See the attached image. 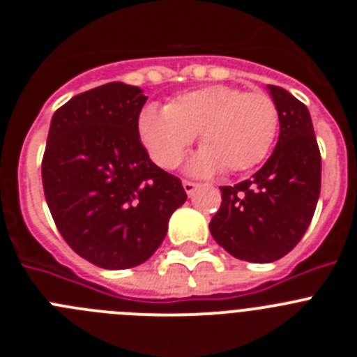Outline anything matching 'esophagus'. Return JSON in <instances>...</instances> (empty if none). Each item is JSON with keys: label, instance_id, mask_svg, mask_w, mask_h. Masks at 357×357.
<instances>
[{"label": "esophagus", "instance_id": "1", "mask_svg": "<svg viewBox=\"0 0 357 357\" xmlns=\"http://www.w3.org/2000/svg\"><path fill=\"white\" fill-rule=\"evenodd\" d=\"M182 185H184V191L189 195V197H191V195L195 193V189H197V184H195V182H189V181L182 182Z\"/></svg>", "mask_w": 357, "mask_h": 357}]
</instances>
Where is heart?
<instances>
[{
  "instance_id": "heart-1",
  "label": "heart",
  "mask_w": 357,
  "mask_h": 357,
  "mask_svg": "<svg viewBox=\"0 0 357 357\" xmlns=\"http://www.w3.org/2000/svg\"><path fill=\"white\" fill-rule=\"evenodd\" d=\"M277 128L279 112L266 93L223 84L178 94L166 109L148 105L137 118L141 143L160 168H175L200 135L204 148L188 164L197 176L248 172L270 153Z\"/></svg>"
}]
</instances>
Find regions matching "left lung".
<instances>
[{
	"label": "left lung",
	"mask_w": 357,
	"mask_h": 357,
	"mask_svg": "<svg viewBox=\"0 0 357 357\" xmlns=\"http://www.w3.org/2000/svg\"><path fill=\"white\" fill-rule=\"evenodd\" d=\"M279 112V139L252 178L223 185L222 206L209 223L220 247L236 259L273 263L305 234L320 197L321 159L307 107L266 85Z\"/></svg>",
	"instance_id": "obj_1"
}]
</instances>
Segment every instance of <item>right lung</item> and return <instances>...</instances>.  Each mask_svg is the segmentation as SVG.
I'll return each mask as SVG.
<instances>
[{
    "mask_svg": "<svg viewBox=\"0 0 357 357\" xmlns=\"http://www.w3.org/2000/svg\"><path fill=\"white\" fill-rule=\"evenodd\" d=\"M143 89L110 82L73 96L52 118L44 197L56 229L80 257L105 270L139 266L160 247L182 182L141 144Z\"/></svg>",
    "mask_w": 357,
    "mask_h": 357,
    "instance_id": "right-lung-1",
    "label": "right lung"
}]
</instances>
